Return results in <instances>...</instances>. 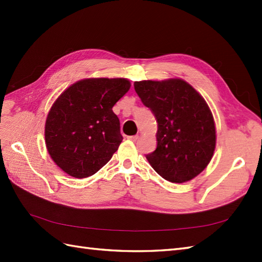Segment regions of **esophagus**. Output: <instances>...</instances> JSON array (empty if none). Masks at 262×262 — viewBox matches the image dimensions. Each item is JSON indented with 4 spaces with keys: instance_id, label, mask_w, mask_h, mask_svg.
Wrapping results in <instances>:
<instances>
[{
    "instance_id": "esophagus-1",
    "label": "esophagus",
    "mask_w": 262,
    "mask_h": 262,
    "mask_svg": "<svg viewBox=\"0 0 262 262\" xmlns=\"http://www.w3.org/2000/svg\"><path fill=\"white\" fill-rule=\"evenodd\" d=\"M138 138H140V136L138 135H134V136H128V140H130V141H133V142H136Z\"/></svg>"
}]
</instances>
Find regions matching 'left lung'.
Returning a JSON list of instances; mask_svg holds the SVG:
<instances>
[{"mask_svg": "<svg viewBox=\"0 0 262 262\" xmlns=\"http://www.w3.org/2000/svg\"><path fill=\"white\" fill-rule=\"evenodd\" d=\"M158 122L157 149L146 155L158 173L173 183L190 181L214 155L216 128L207 102L182 79L134 83Z\"/></svg>", "mask_w": 262, "mask_h": 262, "instance_id": "8db88e82", "label": "left lung"}]
</instances>
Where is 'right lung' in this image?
<instances>
[{
  "label": "right lung",
  "instance_id": "right-lung-1",
  "mask_svg": "<svg viewBox=\"0 0 262 262\" xmlns=\"http://www.w3.org/2000/svg\"><path fill=\"white\" fill-rule=\"evenodd\" d=\"M130 89L124 77L75 82L55 100L45 124L48 154L59 169L82 179L109 162L122 141L113 107Z\"/></svg>",
  "mask_w": 262,
  "mask_h": 262
}]
</instances>
